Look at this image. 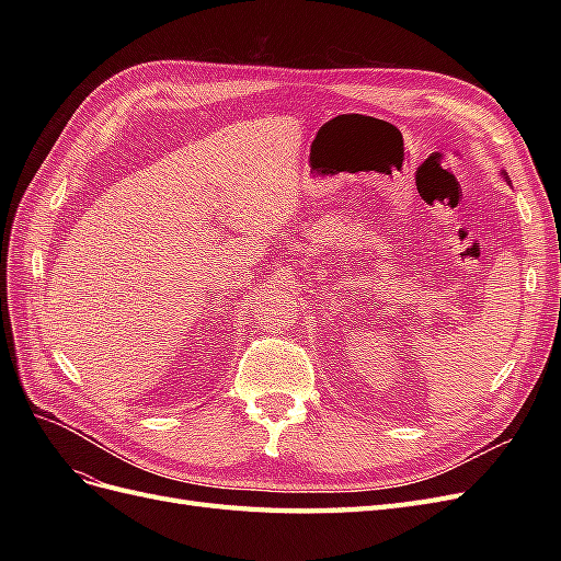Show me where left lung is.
Segmentation results:
<instances>
[{
  "label": "left lung",
  "instance_id": "left-lung-1",
  "mask_svg": "<svg viewBox=\"0 0 561 561\" xmlns=\"http://www.w3.org/2000/svg\"><path fill=\"white\" fill-rule=\"evenodd\" d=\"M503 175H505V173H503ZM505 180H511V178H507V175H505Z\"/></svg>",
  "mask_w": 561,
  "mask_h": 561
}]
</instances>
